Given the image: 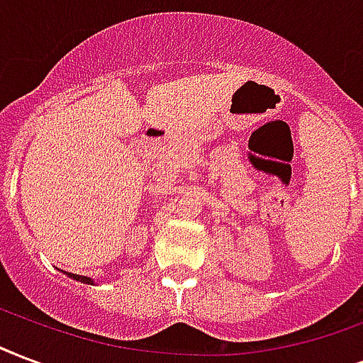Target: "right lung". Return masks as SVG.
<instances>
[{
  "label": "right lung",
  "mask_w": 363,
  "mask_h": 363,
  "mask_svg": "<svg viewBox=\"0 0 363 363\" xmlns=\"http://www.w3.org/2000/svg\"><path fill=\"white\" fill-rule=\"evenodd\" d=\"M68 276L77 281H83V284H93V281H91V278H87V276H79V274H68Z\"/></svg>",
  "instance_id": "add662e5"
}]
</instances>
